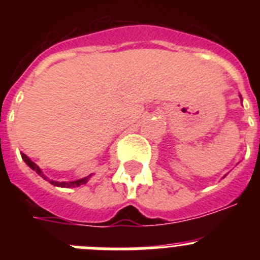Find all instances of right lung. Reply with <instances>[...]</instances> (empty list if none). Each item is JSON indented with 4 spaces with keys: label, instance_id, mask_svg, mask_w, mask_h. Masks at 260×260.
Wrapping results in <instances>:
<instances>
[{
    "label": "right lung",
    "instance_id": "obj_1",
    "mask_svg": "<svg viewBox=\"0 0 260 260\" xmlns=\"http://www.w3.org/2000/svg\"><path fill=\"white\" fill-rule=\"evenodd\" d=\"M20 155H22L23 161L26 162V164L28 165L29 168H31L32 171H35L36 173L39 174V176H41V177H43V178H44V180H47V177H45L44 173L41 172L40 168H39L38 165L35 164V162L32 161V160L28 157V156L24 155V153H20ZM91 176H92V174H89L88 177H84V178H80V180L71 181V182H58V181H52V180H48V181H49V182L52 183L53 186H58V187H75V186H80V185H83V183H86Z\"/></svg>",
    "mask_w": 260,
    "mask_h": 260
}]
</instances>
